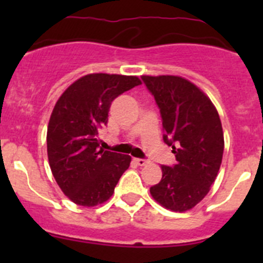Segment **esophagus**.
I'll return each instance as SVG.
<instances>
[{
	"label": "esophagus",
	"mask_w": 263,
	"mask_h": 263,
	"mask_svg": "<svg viewBox=\"0 0 263 263\" xmlns=\"http://www.w3.org/2000/svg\"><path fill=\"white\" fill-rule=\"evenodd\" d=\"M135 163H136L137 165H140V166H144V165H146V164L148 163V161L146 160V159L137 158V159H135Z\"/></svg>",
	"instance_id": "esophagus-1"
}]
</instances>
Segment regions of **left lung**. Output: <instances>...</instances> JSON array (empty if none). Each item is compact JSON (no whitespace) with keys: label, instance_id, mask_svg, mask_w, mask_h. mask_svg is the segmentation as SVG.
Segmentation results:
<instances>
[{"label":"left lung","instance_id":"1","mask_svg":"<svg viewBox=\"0 0 263 263\" xmlns=\"http://www.w3.org/2000/svg\"><path fill=\"white\" fill-rule=\"evenodd\" d=\"M160 109L163 140L177 163L161 165L154 200L173 211L195 208L210 191L221 165L224 135L219 113L196 85L179 76H142Z\"/></svg>","mask_w":263,"mask_h":263}]
</instances>
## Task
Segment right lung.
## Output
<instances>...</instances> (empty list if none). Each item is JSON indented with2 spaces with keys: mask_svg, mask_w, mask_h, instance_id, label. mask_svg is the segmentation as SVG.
Here are the masks:
<instances>
[{
  "mask_svg": "<svg viewBox=\"0 0 263 263\" xmlns=\"http://www.w3.org/2000/svg\"><path fill=\"white\" fill-rule=\"evenodd\" d=\"M141 85L136 76L90 73L66 89L47 129L48 160L55 182L72 202L97 206L115 192L131 156L103 150L98 131L108 123L117 97Z\"/></svg>",
  "mask_w": 263,
  "mask_h": 263,
  "instance_id": "1",
  "label": "right lung"
}]
</instances>
